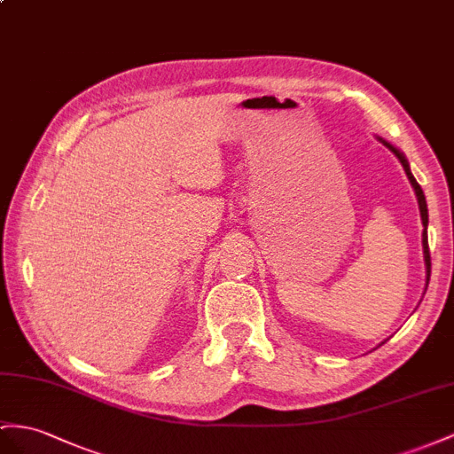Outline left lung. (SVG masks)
I'll list each match as a JSON object with an SVG mask.
<instances>
[{
  "instance_id": "left-lung-1",
  "label": "left lung",
  "mask_w": 454,
  "mask_h": 454,
  "mask_svg": "<svg viewBox=\"0 0 454 454\" xmlns=\"http://www.w3.org/2000/svg\"><path fill=\"white\" fill-rule=\"evenodd\" d=\"M386 144V142H383ZM393 153H395V157H397L399 160H401V165H403V168H404V172H406V176H409V180H411V184H412V188H414V192H416V197H418V205H420V215H422V224H424V234H422V243H424V259H426V266H427V282H429V272H432V259H429V247H427V231H426V228H427V205H426V197H424V192H422V188H420V184H418L416 180H414V176H412V172H411V168H409V162H406V159L399 153L397 149H395L393 145H389V144H386Z\"/></svg>"
}]
</instances>
